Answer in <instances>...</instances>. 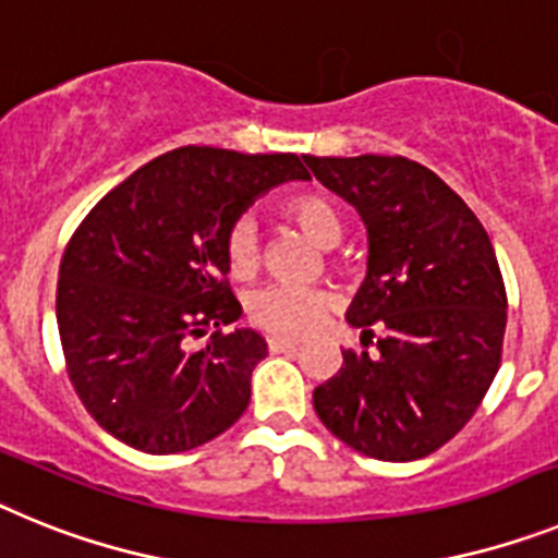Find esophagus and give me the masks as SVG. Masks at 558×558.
Masks as SVG:
<instances>
[{
    "instance_id": "esophagus-1",
    "label": "esophagus",
    "mask_w": 558,
    "mask_h": 558,
    "mask_svg": "<svg viewBox=\"0 0 558 558\" xmlns=\"http://www.w3.org/2000/svg\"><path fill=\"white\" fill-rule=\"evenodd\" d=\"M266 345H269V351L272 353H283V351H294V348H300V342L289 337H269L266 339Z\"/></svg>"
}]
</instances>
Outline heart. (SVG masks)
Instances as JSON below:
<instances>
[{
	"label": "heart",
	"mask_w": 558,
	"mask_h": 558,
	"mask_svg": "<svg viewBox=\"0 0 558 558\" xmlns=\"http://www.w3.org/2000/svg\"><path fill=\"white\" fill-rule=\"evenodd\" d=\"M283 213L308 239L319 246H337L342 241V219L337 207L319 193H298L283 205ZM260 260L258 230L252 219H239L227 230L225 264L230 278L246 280L255 275ZM250 319L264 331L283 337H303L323 323L328 312V298L314 289L298 286H264L250 298Z\"/></svg>",
	"instance_id": "1"
}]
</instances>
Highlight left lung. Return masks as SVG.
<instances>
[{
  "mask_svg": "<svg viewBox=\"0 0 558 558\" xmlns=\"http://www.w3.org/2000/svg\"><path fill=\"white\" fill-rule=\"evenodd\" d=\"M303 159L360 213L367 275L345 317L365 337L381 331L376 353L342 351L314 410L367 458H426L466 426L500 371L508 300L488 232L413 159Z\"/></svg>",
  "mask_w": 558,
  "mask_h": 558,
  "instance_id": "left-lung-1",
  "label": "left lung"
}]
</instances>
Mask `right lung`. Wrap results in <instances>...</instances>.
Wrapping results in <instances>:
<instances>
[{
	"label": "right lung",
	"mask_w": 558,
	"mask_h": 558,
	"mask_svg": "<svg viewBox=\"0 0 558 558\" xmlns=\"http://www.w3.org/2000/svg\"><path fill=\"white\" fill-rule=\"evenodd\" d=\"M303 162L185 145L137 168L81 221L58 269L56 317L72 387L106 433L177 454L244 415L266 342L252 328L221 331L241 317L225 239L266 191L312 179Z\"/></svg>",
	"instance_id": "obj_1"
}]
</instances>
